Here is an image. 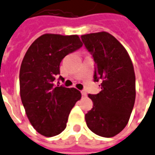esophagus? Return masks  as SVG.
Instances as JSON below:
<instances>
[{"mask_svg": "<svg viewBox=\"0 0 155 155\" xmlns=\"http://www.w3.org/2000/svg\"><path fill=\"white\" fill-rule=\"evenodd\" d=\"M81 94H82V96H84V97H86V96H87L86 91H84V90H82V91H81Z\"/></svg>", "mask_w": 155, "mask_h": 155, "instance_id": "obj_1", "label": "esophagus"}]
</instances>
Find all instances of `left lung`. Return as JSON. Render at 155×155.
Here are the masks:
<instances>
[{"mask_svg": "<svg viewBox=\"0 0 155 155\" xmlns=\"http://www.w3.org/2000/svg\"><path fill=\"white\" fill-rule=\"evenodd\" d=\"M95 62L94 79L101 81V91L89 94L93 108L85 114L89 130L113 137L124 129L136 99V75L132 61L121 42L107 32L81 36Z\"/></svg>", "mask_w": 155, "mask_h": 155, "instance_id": "1", "label": "left lung"}]
</instances>
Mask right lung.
I'll return each instance as SVG.
<instances>
[{
  "label": "right lung",
  "mask_w": 155,
  "mask_h": 155,
  "mask_svg": "<svg viewBox=\"0 0 155 155\" xmlns=\"http://www.w3.org/2000/svg\"><path fill=\"white\" fill-rule=\"evenodd\" d=\"M82 46L78 35L45 34L31 44L24 57L19 71L20 98L31 125L42 136L62 132L71 110L81 99L78 89L56 85L54 81L60 74L61 60Z\"/></svg>",
  "instance_id": "obj_1"
}]
</instances>
